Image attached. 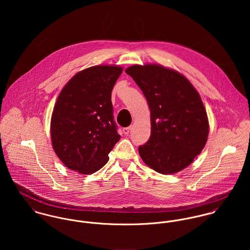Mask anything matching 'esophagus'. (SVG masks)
<instances>
[{
    "instance_id": "34e87169",
    "label": "esophagus",
    "mask_w": 250,
    "mask_h": 250,
    "mask_svg": "<svg viewBox=\"0 0 250 250\" xmlns=\"http://www.w3.org/2000/svg\"><path fill=\"white\" fill-rule=\"evenodd\" d=\"M130 131H131V127H127V128H124V129H123V133H124L126 136H128V135L130 134Z\"/></svg>"
}]
</instances>
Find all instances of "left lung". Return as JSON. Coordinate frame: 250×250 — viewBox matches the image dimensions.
<instances>
[{"mask_svg": "<svg viewBox=\"0 0 250 250\" xmlns=\"http://www.w3.org/2000/svg\"><path fill=\"white\" fill-rule=\"evenodd\" d=\"M125 72L140 86L151 114V136L139 147L143 162L162 174L188 167L207 143L209 121L201 97L181 73L159 64Z\"/></svg>", "mask_w": 250, "mask_h": 250, "instance_id": "1", "label": "left lung"}]
</instances>
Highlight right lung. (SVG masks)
<instances>
[{
	"mask_svg": "<svg viewBox=\"0 0 250 250\" xmlns=\"http://www.w3.org/2000/svg\"><path fill=\"white\" fill-rule=\"evenodd\" d=\"M122 70L117 65L86 68L61 91L52 113L51 140L55 153L69 169L81 174L96 172L120 140L110 98Z\"/></svg>",
	"mask_w": 250,
	"mask_h": 250,
	"instance_id": "add662e5",
	"label": "right lung"
}]
</instances>
